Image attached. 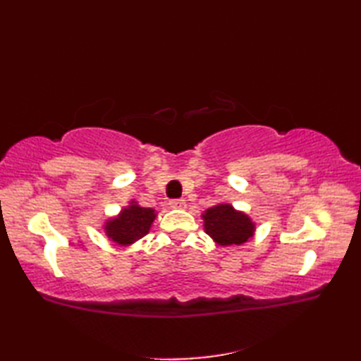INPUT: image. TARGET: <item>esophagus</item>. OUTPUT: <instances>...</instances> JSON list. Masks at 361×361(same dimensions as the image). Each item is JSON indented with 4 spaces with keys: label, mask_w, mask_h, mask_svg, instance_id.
Instances as JSON below:
<instances>
[{
    "label": "esophagus",
    "mask_w": 361,
    "mask_h": 361,
    "mask_svg": "<svg viewBox=\"0 0 361 361\" xmlns=\"http://www.w3.org/2000/svg\"><path fill=\"white\" fill-rule=\"evenodd\" d=\"M171 208L173 209H185L186 208V202L183 198H175V200H171Z\"/></svg>",
    "instance_id": "obj_1"
}]
</instances>
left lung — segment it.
Segmentation results:
<instances>
[{"mask_svg":"<svg viewBox=\"0 0 361 361\" xmlns=\"http://www.w3.org/2000/svg\"><path fill=\"white\" fill-rule=\"evenodd\" d=\"M204 231L221 247L242 245L255 234V224L247 214L231 204H217L203 214Z\"/></svg>","mask_w":361,"mask_h":361,"instance_id":"8db88e82","label":"left lung"}]
</instances>
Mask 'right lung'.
<instances>
[{
	"instance_id": "right-lung-1",
	"label": "right lung",
	"mask_w": 361,
	"mask_h": 361,
	"mask_svg": "<svg viewBox=\"0 0 361 361\" xmlns=\"http://www.w3.org/2000/svg\"><path fill=\"white\" fill-rule=\"evenodd\" d=\"M155 217V211L150 208H141L140 204L132 202L128 208L121 211L118 217L106 221L105 233L118 245H130L149 233Z\"/></svg>"
}]
</instances>
